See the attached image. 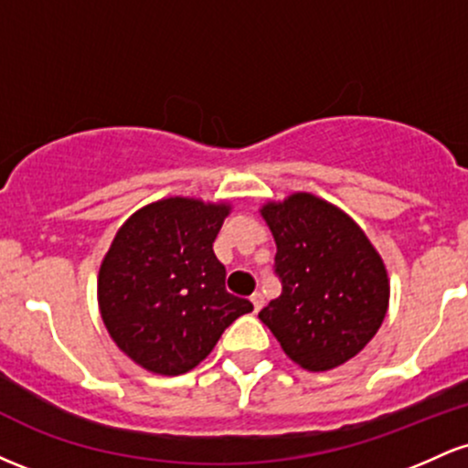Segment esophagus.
I'll list each match as a JSON object with an SVG mask.
<instances>
[{
    "label": "esophagus",
    "instance_id": "1",
    "mask_svg": "<svg viewBox=\"0 0 468 468\" xmlns=\"http://www.w3.org/2000/svg\"><path fill=\"white\" fill-rule=\"evenodd\" d=\"M250 303H252V310H255V313H260L261 310V305H264V297H261V292H255L250 297Z\"/></svg>",
    "mask_w": 468,
    "mask_h": 468
}]
</instances>
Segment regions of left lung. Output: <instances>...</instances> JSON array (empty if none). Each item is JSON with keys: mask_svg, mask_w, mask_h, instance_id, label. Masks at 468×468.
<instances>
[{"mask_svg": "<svg viewBox=\"0 0 468 468\" xmlns=\"http://www.w3.org/2000/svg\"><path fill=\"white\" fill-rule=\"evenodd\" d=\"M260 213L275 238L282 279V294L261 310V324L308 372L347 363L388 314L383 257L346 211L313 193L266 202Z\"/></svg>", "mask_w": 468, "mask_h": 468, "instance_id": "1", "label": "left lung"}]
</instances>
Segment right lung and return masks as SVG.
<instances>
[{
  "label": "right lung",
  "instance_id": "1",
  "mask_svg": "<svg viewBox=\"0 0 468 468\" xmlns=\"http://www.w3.org/2000/svg\"><path fill=\"white\" fill-rule=\"evenodd\" d=\"M229 213V202L165 197L127 218L105 252L101 319L118 350L147 372L186 374L252 310L227 292V268L213 252Z\"/></svg>",
  "mask_w": 468,
  "mask_h": 468
}]
</instances>
